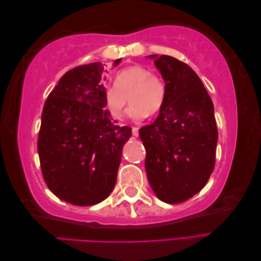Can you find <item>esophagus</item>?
Here are the masks:
<instances>
[{"instance_id": "1", "label": "esophagus", "mask_w": 261, "mask_h": 261, "mask_svg": "<svg viewBox=\"0 0 261 261\" xmlns=\"http://www.w3.org/2000/svg\"><path fill=\"white\" fill-rule=\"evenodd\" d=\"M132 130H133V135L134 136H135V137L139 136V128L136 127V126H134V127L132 128Z\"/></svg>"}]
</instances>
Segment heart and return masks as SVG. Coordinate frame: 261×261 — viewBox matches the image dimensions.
Instances as JSON below:
<instances>
[{"mask_svg": "<svg viewBox=\"0 0 261 261\" xmlns=\"http://www.w3.org/2000/svg\"><path fill=\"white\" fill-rule=\"evenodd\" d=\"M167 83L160 75L144 65H130L117 72L114 86L105 90V106L116 121L122 120L128 105V115L135 121L153 116L161 111L167 100Z\"/></svg>", "mask_w": 261, "mask_h": 261, "instance_id": "heart-1", "label": "heart"}]
</instances>
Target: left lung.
Here are the masks:
<instances>
[{
	"label": "left lung",
	"mask_w": 261,
	"mask_h": 261,
	"mask_svg": "<svg viewBox=\"0 0 261 261\" xmlns=\"http://www.w3.org/2000/svg\"><path fill=\"white\" fill-rule=\"evenodd\" d=\"M149 58L154 59L168 93L156 120L139 129L145 168L158 198L179 203L200 192L215 169V109L200 78L186 63L169 55Z\"/></svg>",
	"instance_id": "8db88e82"
}]
</instances>
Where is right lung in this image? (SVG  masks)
Returning <instances> with one entry per match:
<instances>
[{
  "mask_svg": "<svg viewBox=\"0 0 261 261\" xmlns=\"http://www.w3.org/2000/svg\"><path fill=\"white\" fill-rule=\"evenodd\" d=\"M121 62L115 60L114 66ZM107 72V70H106ZM100 62L63 75L45 100L38 153L46 186L75 206L105 200L116 183L129 126H118L105 109Z\"/></svg>",
  "mask_w": 261,
  "mask_h": 261,
  "instance_id": "obj_1",
  "label": "right lung"
}]
</instances>
